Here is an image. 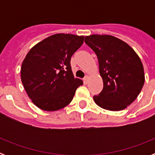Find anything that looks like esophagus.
<instances>
[{
    "instance_id": "34e87169",
    "label": "esophagus",
    "mask_w": 155,
    "mask_h": 155,
    "mask_svg": "<svg viewBox=\"0 0 155 155\" xmlns=\"http://www.w3.org/2000/svg\"><path fill=\"white\" fill-rule=\"evenodd\" d=\"M87 81H88V76H85L84 78V84H87Z\"/></svg>"
}]
</instances>
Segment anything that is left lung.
<instances>
[{
    "label": "left lung",
    "instance_id": "8db88e82",
    "mask_svg": "<svg viewBox=\"0 0 155 155\" xmlns=\"http://www.w3.org/2000/svg\"><path fill=\"white\" fill-rule=\"evenodd\" d=\"M84 42L98 60L103 89L94 95L95 103L104 109L120 111L137 98L144 84L141 61L130 46L109 35L85 36Z\"/></svg>",
    "mask_w": 155,
    "mask_h": 155
}]
</instances>
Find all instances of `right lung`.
I'll return each mask as SVG.
<instances>
[{
  "mask_svg": "<svg viewBox=\"0 0 155 155\" xmlns=\"http://www.w3.org/2000/svg\"><path fill=\"white\" fill-rule=\"evenodd\" d=\"M84 42V36L58 33L31 48L23 61L21 78L28 97L45 111L63 109L83 84L74 78L71 58Z\"/></svg>",
  "mask_w": 155,
  "mask_h": 155,
  "instance_id": "obj_1",
  "label": "right lung"
}]
</instances>
